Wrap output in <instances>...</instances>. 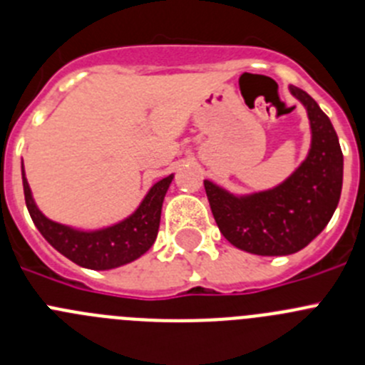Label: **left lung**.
<instances>
[{"mask_svg":"<svg viewBox=\"0 0 365 365\" xmlns=\"http://www.w3.org/2000/svg\"><path fill=\"white\" fill-rule=\"evenodd\" d=\"M312 128L304 162L277 187L236 196L205 180L207 198L220 232L234 247L255 255H288L302 250L331 220L342 190L344 156L328 115L297 86Z\"/></svg>","mask_w":365,"mask_h":365,"instance_id":"8db88e82","label":"left lung"}]
</instances>
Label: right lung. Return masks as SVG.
<instances>
[{
    "mask_svg": "<svg viewBox=\"0 0 365 365\" xmlns=\"http://www.w3.org/2000/svg\"><path fill=\"white\" fill-rule=\"evenodd\" d=\"M21 175L26 209L37 230L64 257L90 270H111L122 267L138 259L153 247L158 234L163 198L173 182V175L156 182L138 209L120 223L98 230H77L44 216L34 202L23 165Z\"/></svg>",
    "mask_w": 365,
    "mask_h": 365,
    "instance_id": "1",
    "label": "right lung"
}]
</instances>
